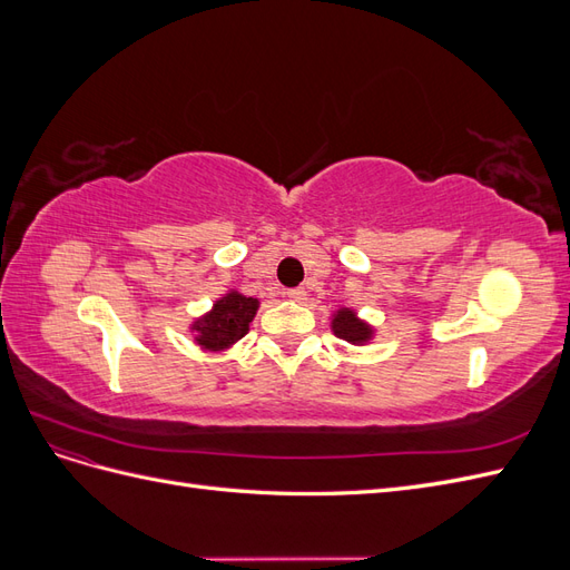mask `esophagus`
I'll use <instances>...</instances> for the list:
<instances>
[{
  "label": "esophagus",
  "instance_id": "34e87169",
  "mask_svg": "<svg viewBox=\"0 0 570 570\" xmlns=\"http://www.w3.org/2000/svg\"><path fill=\"white\" fill-rule=\"evenodd\" d=\"M285 299H289V302H302V299H306V289H304V287H292V289L285 292Z\"/></svg>",
  "mask_w": 570,
  "mask_h": 570
}]
</instances>
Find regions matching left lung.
I'll use <instances>...</instances> for the list:
<instances>
[{
  "label": "left lung",
  "mask_w": 570,
  "mask_h": 570,
  "mask_svg": "<svg viewBox=\"0 0 570 570\" xmlns=\"http://www.w3.org/2000/svg\"><path fill=\"white\" fill-rule=\"evenodd\" d=\"M331 327L340 340L350 344H366L373 337V327L366 321H361L352 308H337Z\"/></svg>",
  "instance_id": "8db88e82"
}]
</instances>
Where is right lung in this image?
Masks as SVG:
<instances>
[{
    "instance_id": "1",
    "label": "right lung",
    "mask_w": 570,
    "mask_h": 570,
    "mask_svg": "<svg viewBox=\"0 0 570 570\" xmlns=\"http://www.w3.org/2000/svg\"><path fill=\"white\" fill-rule=\"evenodd\" d=\"M256 308L258 299L245 297L237 289H230L228 295L216 299L212 312L197 318L189 331L197 333L195 342L202 350L223 352L247 335L249 323L256 316Z\"/></svg>"
}]
</instances>
